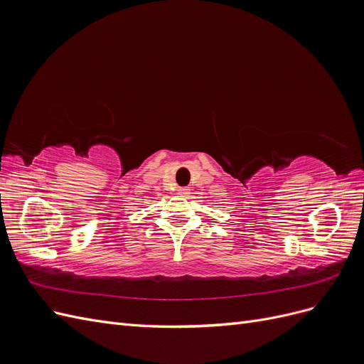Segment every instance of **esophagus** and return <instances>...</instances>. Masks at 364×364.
<instances>
[{
	"mask_svg": "<svg viewBox=\"0 0 364 364\" xmlns=\"http://www.w3.org/2000/svg\"><path fill=\"white\" fill-rule=\"evenodd\" d=\"M178 194L182 196V197H186V196L190 194V188H179V190H178Z\"/></svg>",
	"mask_w": 364,
	"mask_h": 364,
	"instance_id": "esophagus-1",
	"label": "esophagus"
}]
</instances>
